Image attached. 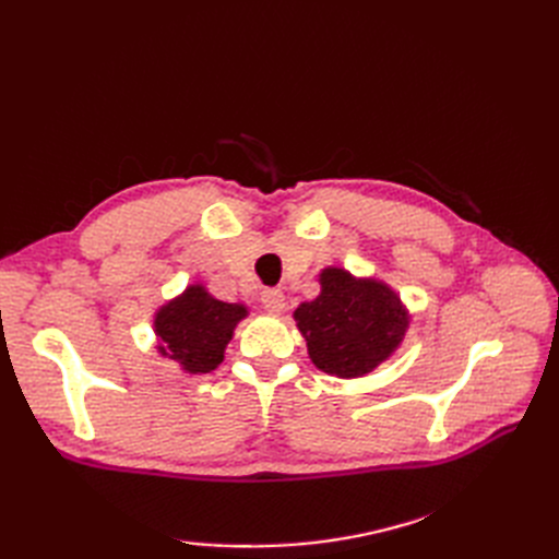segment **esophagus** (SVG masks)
<instances>
[{
    "label": "esophagus",
    "mask_w": 559,
    "mask_h": 559,
    "mask_svg": "<svg viewBox=\"0 0 559 559\" xmlns=\"http://www.w3.org/2000/svg\"><path fill=\"white\" fill-rule=\"evenodd\" d=\"M261 302H263V308H265L267 312L277 314V312L284 310V294H282L280 289H265V292L261 294Z\"/></svg>",
    "instance_id": "1"
}]
</instances>
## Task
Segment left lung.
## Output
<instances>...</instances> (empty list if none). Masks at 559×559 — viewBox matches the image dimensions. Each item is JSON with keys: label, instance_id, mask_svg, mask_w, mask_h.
Segmentation results:
<instances>
[{"label": "left lung", "instance_id": "obj_1", "mask_svg": "<svg viewBox=\"0 0 559 559\" xmlns=\"http://www.w3.org/2000/svg\"><path fill=\"white\" fill-rule=\"evenodd\" d=\"M319 284L321 294L294 312L312 364L337 378L370 373L408 329L401 298L386 284L354 280L343 267H326Z\"/></svg>", "mask_w": 559, "mask_h": 559}]
</instances>
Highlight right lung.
Masks as SVG:
<instances>
[{"mask_svg":"<svg viewBox=\"0 0 559 559\" xmlns=\"http://www.w3.org/2000/svg\"><path fill=\"white\" fill-rule=\"evenodd\" d=\"M247 317L240 302H224L193 284L179 298L163 306L154 319L158 349L175 359L186 373H210L224 361L238 321Z\"/></svg>","mask_w":559,"mask_h":559,"instance_id":"add662e5","label":"right lung"}]
</instances>
